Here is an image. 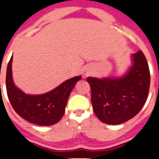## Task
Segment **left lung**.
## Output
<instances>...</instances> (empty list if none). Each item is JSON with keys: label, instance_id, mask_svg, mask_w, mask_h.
I'll list each match as a JSON object with an SVG mask.
<instances>
[{"label": "left lung", "instance_id": "obj_1", "mask_svg": "<svg viewBox=\"0 0 159 159\" xmlns=\"http://www.w3.org/2000/svg\"><path fill=\"white\" fill-rule=\"evenodd\" d=\"M133 67L118 79L87 77L96 116L103 123L119 125L140 111L148 98L150 72L141 50L133 55Z\"/></svg>", "mask_w": 159, "mask_h": 159}]
</instances>
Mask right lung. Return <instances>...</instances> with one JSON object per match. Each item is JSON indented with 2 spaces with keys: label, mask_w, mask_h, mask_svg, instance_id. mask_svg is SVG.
I'll return each mask as SVG.
<instances>
[{
  "label": "right lung",
  "mask_w": 159,
  "mask_h": 159,
  "mask_svg": "<svg viewBox=\"0 0 159 159\" xmlns=\"http://www.w3.org/2000/svg\"><path fill=\"white\" fill-rule=\"evenodd\" d=\"M11 64L12 57L7 66L6 84L7 96L15 111L26 120L39 125H52L57 123L64 114L70 93L82 77L70 78L46 94L31 96L25 94L15 86Z\"/></svg>",
  "instance_id": "obj_1"
}]
</instances>
